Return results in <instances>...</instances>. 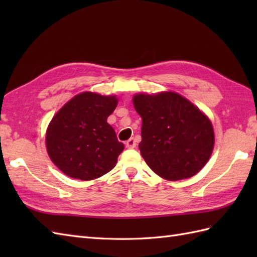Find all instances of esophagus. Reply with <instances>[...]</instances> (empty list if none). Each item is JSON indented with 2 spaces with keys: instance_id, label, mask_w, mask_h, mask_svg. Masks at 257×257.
Returning a JSON list of instances; mask_svg holds the SVG:
<instances>
[{
  "instance_id": "1",
  "label": "esophagus",
  "mask_w": 257,
  "mask_h": 257,
  "mask_svg": "<svg viewBox=\"0 0 257 257\" xmlns=\"http://www.w3.org/2000/svg\"><path fill=\"white\" fill-rule=\"evenodd\" d=\"M125 146L128 147V148H135L136 147V140L134 138H130L127 141H125Z\"/></svg>"
}]
</instances>
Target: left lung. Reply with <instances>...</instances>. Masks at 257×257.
Instances as JSON below:
<instances>
[{"label": "left lung", "instance_id": "1", "mask_svg": "<svg viewBox=\"0 0 257 257\" xmlns=\"http://www.w3.org/2000/svg\"><path fill=\"white\" fill-rule=\"evenodd\" d=\"M143 118L141 156L158 176L177 181L193 177L209 161L214 147L210 119L172 91L134 96Z\"/></svg>", "mask_w": 257, "mask_h": 257}]
</instances>
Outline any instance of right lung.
Wrapping results in <instances>:
<instances>
[{
    "mask_svg": "<svg viewBox=\"0 0 257 257\" xmlns=\"http://www.w3.org/2000/svg\"><path fill=\"white\" fill-rule=\"evenodd\" d=\"M116 96L85 91L59 109L48 124V156L66 176L94 180L114 168L123 150L107 118L117 107Z\"/></svg>",
    "mask_w": 257,
    "mask_h": 257,
    "instance_id": "1",
    "label": "right lung"
}]
</instances>
